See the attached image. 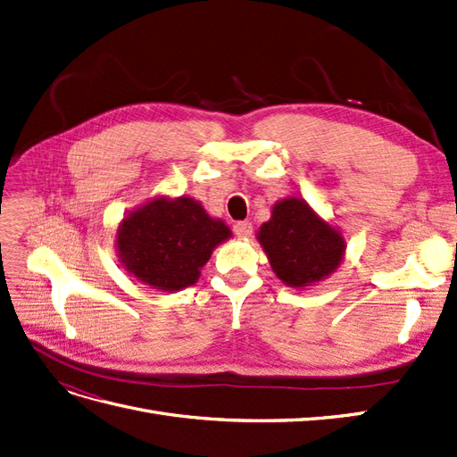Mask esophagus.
I'll return each instance as SVG.
<instances>
[{"mask_svg":"<svg viewBox=\"0 0 457 457\" xmlns=\"http://www.w3.org/2000/svg\"><path fill=\"white\" fill-rule=\"evenodd\" d=\"M252 232H253V227L250 220H238V223H234V234H237L238 238L247 240L252 237Z\"/></svg>","mask_w":457,"mask_h":457,"instance_id":"obj_1","label":"esophagus"}]
</instances>
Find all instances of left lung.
Wrapping results in <instances>:
<instances>
[{
    "label": "left lung",
    "instance_id": "8db88e82",
    "mask_svg": "<svg viewBox=\"0 0 457 457\" xmlns=\"http://www.w3.org/2000/svg\"><path fill=\"white\" fill-rule=\"evenodd\" d=\"M257 240L274 274L289 287H309L336 272L345 255V238L301 198H284L259 227Z\"/></svg>",
    "mask_w": 457,
    "mask_h": 457
}]
</instances>
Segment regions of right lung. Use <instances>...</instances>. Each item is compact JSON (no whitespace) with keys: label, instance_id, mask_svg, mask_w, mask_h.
<instances>
[{"label":"right lung","instance_id":"add662e5","mask_svg":"<svg viewBox=\"0 0 457 457\" xmlns=\"http://www.w3.org/2000/svg\"><path fill=\"white\" fill-rule=\"evenodd\" d=\"M230 237V228L207 215L198 200L158 196L123 217L116 250L133 278L173 294L196 284L215 247Z\"/></svg>","mask_w":457,"mask_h":457}]
</instances>
